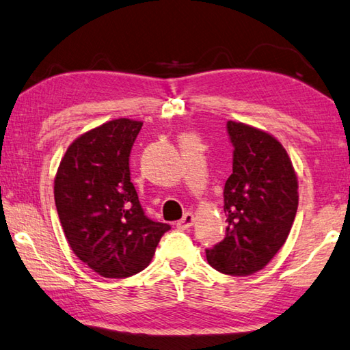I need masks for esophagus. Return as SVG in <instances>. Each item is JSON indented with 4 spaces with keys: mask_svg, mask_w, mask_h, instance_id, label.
I'll return each mask as SVG.
<instances>
[{
    "mask_svg": "<svg viewBox=\"0 0 350 350\" xmlns=\"http://www.w3.org/2000/svg\"><path fill=\"white\" fill-rule=\"evenodd\" d=\"M194 225V215L193 213H185L183 217L177 221V228H182V230H187V228H191Z\"/></svg>",
    "mask_w": 350,
    "mask_h": 350,
    "instance_id": "34e87169",
    "label": "esophagus"
}]
</instances>
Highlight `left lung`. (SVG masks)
Listing matches in <instances>:
<instances>
[{"instance_id": "obj_1", "label": "left lung", "mask_w": 350, "mask_h": 350, "mask_svg": "<svg viewBox=\"0 0 350 350\" xmlns=\"http://www.w3.org/2000/svg\"><path fill=\"white\" fill-rule=\"evenodd\" d=\"M232 174L224 189L226 237L206 260L226 275L263 269L288 239L298 208V180L283 145L268 131L228 120Z\"/></svg>"}]
</instances>
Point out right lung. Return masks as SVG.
I'll return each mask as SVG.
<instances>
[{"label":"right lung","mask_w":350,"mask_h":350,"mask_svg":"<svg viewBox=\"0 0 350 350\" xmlns=\"http://www.w3.org/2000/svg\"><path fill=\"white\" fill-rule=\"evenodd\" d=\"M141 120L113 119L68 145L55 176V203L76 257L107 278L147 268L170 225L144 214L129 157Z\"/></svg>","instance_id":"add662e5"}]
</instances>
